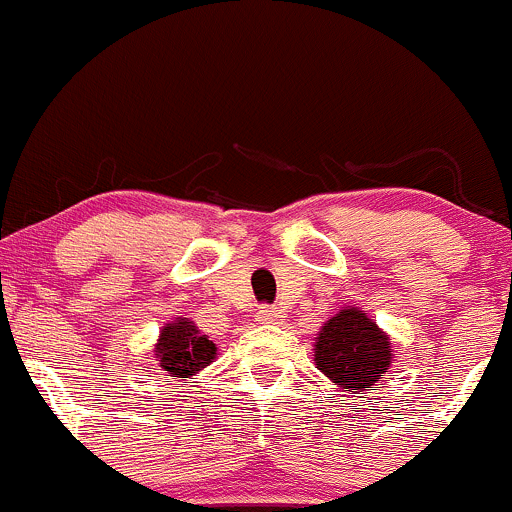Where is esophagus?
Wrapping results in <instances>:
<instances>
[{
    "label": "esophagus",
    "instance_id": "esophagus-1",
    "mask_svg": "<svg viewBox=\"0 0 512 512\" xmlns=\"http://www.w3.org/2000/svg\"><path fill=\"white\" fill-rule=\"evenodd\" d=\"M258 321L261 324H278V321H283V312L278 307H261L258 309Z\"/></svg>",
    "mask_w": 512,
    "mask_h": 512
}]
</instances>
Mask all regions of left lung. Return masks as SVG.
Wrapping results in <instances>:
<instances>
[{
	"label": "left lung",
	"instance_id": "obj_1",
	"mask_svg": "<svg viewBox=\"0 0 512 512\" xmlns=\"http://www.w3.org/2000/svg\"><path fill=\"white\" fill-rule=\"evenodd\" d=\"M396 358L392 338L360 307H343L321 326L314 365L341 392L365 394L382 382Z\"/></svg>",
	"mask_w": 512,
	"mask_h": 512
}]
</instances>
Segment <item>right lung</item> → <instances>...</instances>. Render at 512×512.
<instances>
[{"label": "right lung", "mask_w": 512, "mask_h": 512, "mask_svg": "<svg viewBox=\"0 0 512 512\" xmlns=\"http://www.w3.org/2000/svg\"><path fill=\"white\" fill-rule=\"evenodd\" d=\"M154 358L159 360L162 370L169 372V377L193 380V375H198L203 367L215 363L217 348L191 319L174 317L159 331Z\"/></svg>", "instance_id": "right-lung-1"}]
</instances>
